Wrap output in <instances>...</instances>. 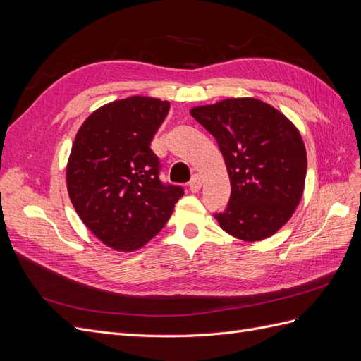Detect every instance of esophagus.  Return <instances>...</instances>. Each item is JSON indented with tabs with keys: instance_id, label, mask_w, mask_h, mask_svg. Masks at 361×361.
<instances>
[{
	"instance_id": "1",
	"label": "esophagus",
	"mask_w": 361,
	"mask_h": 361,
	"mask_svg": "<svg viewBox=\"0 0 361 361\" xmlns=\"http://www.w3.org/2000/svg\"><path fill=\"white\" fill-rule=\"evenodd\" d=\"M190 190H191V192H197V191H200V188H202V178L199 176V174H194L192 176V179L190 180Z\"/></svg>"
}]
</instances>
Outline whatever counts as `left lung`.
<instances>
[{
    "mask_svg": "<svg viewBox=\"0 0 361 361\" xmlns=\"http://www.w3.org/2000/svg\"><path fill=\"white\" fill-rule=\"evenodd\" d=\"M190 113L224 157L232 192L224 212L214 215L223 231L247 243L274 235L302 197L307 154L300 130L255 97H232Z\"/></svg>",
    "mask_w": 361,
    "mask_h": 361,
    "instance_id": "8db88e82",
    "label": "left lung"
}]
</instances>
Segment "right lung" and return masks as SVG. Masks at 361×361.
Wrapping results in <instances>:
<instances>
[{
  "label": "right lung",
  "instance_id": "add662e5",
  "mask_svg": "<svg viewBox=\"0 0 361 361\" xmlns=\"http://www.w3.org/2000/svg\"><path fill=\"white\" fill-rule=\"evenodd\" d=\"M170 102L130 96L97 108L78 129L66 169L76 214L94 236L118 251L147 244L183 195L164 185L150 141Z\"/></svg>",
  "mask_w": 361,
  "mask_h": 361
}]
</instances>
